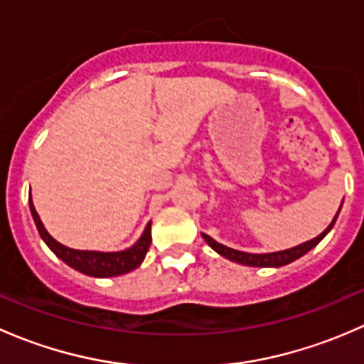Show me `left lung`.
Wrapping results in <instances>:
<instances>
[{"mask_svg":"<svg viewBox=\"0 0 364 364\" xmlns=\"http://www.w3.org/2000/svg\"><path fill=\"white\" fill-rule=\"evenodd\" d=\"M340 209H341V205H340ZM340 209H338V213H340ZM338 213H336L335 218L331 220V223H329V225L326 227V229L322 230L317 237H314V240H310V241H304V243L297 245V247L287 248V250H280V252H271V253L240 252V250H234V248H229V247H225V245L218 243V241H215L211 236H208V234H203V237H204L205 243H208L216 253H218V255L225 257V259L232 260V262H236V264H243V266H252V267H282V266H287V264L294 262V260L299 259V257H303L304 253L310 252L311 248L317 247V245L324 240L326 234L333 229L336 218H338Z\"/></svg>","mask_w":364,"mask_h":364,"instance_id":"obj_1","label":"left lung"}]
</instances>
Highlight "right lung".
I'll return each instance as SVG.
<instances>
[{
    "mask_svg": "<svg viewBox=\"0 0 364 364\" xmlns=\"http://www.w3.org/2000/svg\"><path fill=\"white\" fill-rule=\"evenodd\" d=\"M29 211H31L35 225L38 229L40 237L46 241L47 247L50 248L56 257H60L65 264L73 267L79 273L87 274L93 278H111L121 277L130 271L137 269L144 260L146 253H148L149 245H151V222L146 225L142 236L132 245L130 248L121 252H97V250H73V248L65 247L60 241L54 240L47 229L43 227L42 220H40L38 213H36L35 205H33L31 193H29Z\"/></svg>",
    "mask_w": 364,
    "mask_h": 364,
    "instance_id": "right-lung-1",
    "label": "right lung"
}]
</instances>
